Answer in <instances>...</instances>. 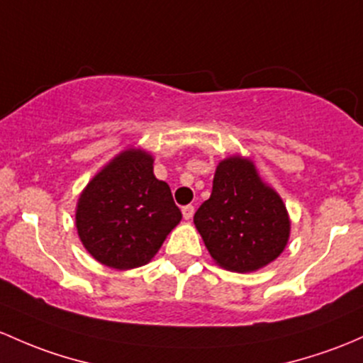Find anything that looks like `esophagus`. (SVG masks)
I'll return each instance as SVG.
<instances>
[{
    "mask_svg": "<svg viewBox=\"0 0 363 363\" xmlns=\"http://www.w3.org/2000/svg\"><path fill=\"white\" fill-rule=\"evenodd\" d=\"M194 211H196V208H194L192 204H189V206H183V208H182L183 218H185V220H192V216H194Z\"/></svg>",
    "mask_w": 363,
    "mask_h": 363,
    "instance_id": "34e87169",
    "label": "esophagus"
}]
</instances>
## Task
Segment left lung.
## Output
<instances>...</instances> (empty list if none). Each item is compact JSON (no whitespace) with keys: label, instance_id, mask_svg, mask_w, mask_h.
<instances>
[{"label":"left lung","instance_id":"left-lung-1","mask_svg":"<svg viewBox=\"0 0 363 363\" xmlns=\"http://www.w3.org/2000/svg\"><path fill=\"white\" fill-rule=\"evenodd\" d=\"M209 255L227 270L252 272L274 261L289 239L286 206L247 159L220 162L213 192L194 214Z\"/></svg>","mask_w":363,"mask_h":363}]
</instances>
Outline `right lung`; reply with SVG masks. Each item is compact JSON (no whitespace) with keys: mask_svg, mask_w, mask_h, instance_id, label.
<instances>
[{"mask_svg":"<svg viewBox=\"0 0 363 363\" xmlns=\"http://www.w3.org/2000/svg\"><path fill=\"white\" fill-rule=\"evenodd\" d=\"M152 162L142 150L123 152L81 194L77 233L107 267L128 270L149 263L180 223L169 185L154 177Z\"/></svg>","mask_w":363,"mask_h":363,"instance_id":"add662e5","label":"right lung"}]
</instances>
